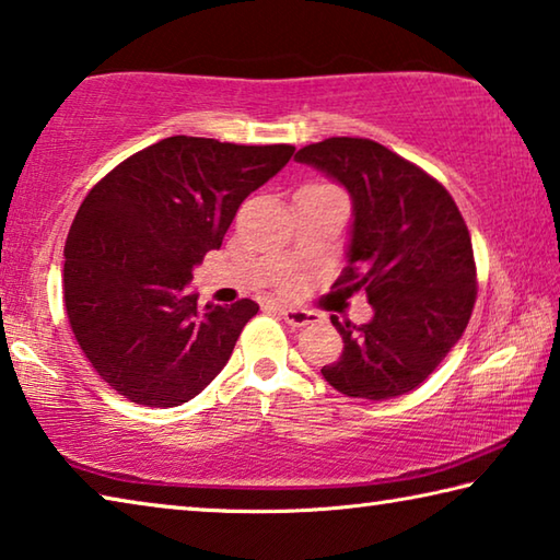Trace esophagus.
Here are the masks:
<instances>
[{
	"label": "esophagus",
	"mask_w": 560,
	"mask_h": 560,
	"mask_svg": "<svg viewBox=\"0 0 560 560\" xmlns=\"http://www.w3.org/2000/svg\"><path fill=\"white\" fill-rule=\"evenodd\" d=\"M280 317L285 319L290 327H307V325H312V322H317L315 312L298 310V307H280Z\"/></svg>",
	"instance_id": "34e87169"
}]
</instances>
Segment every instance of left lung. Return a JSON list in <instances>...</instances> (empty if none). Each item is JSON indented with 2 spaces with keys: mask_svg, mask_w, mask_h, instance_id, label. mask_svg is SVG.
I'll return each instance as SVG.
<instances>
[{
  "mask_svg": "<svg viewBox=\"0 0 560 560\" xmlns=\"http://www.w3.org/2000/svg\"><path fill=\"white\" fill-rule=\"evenodd\" d=\"M339 182L354 223L335 288L366 292L374 317H331L341 357L322 369L339 394L386 400L418 388L463 337L477 300L472 238L438 179L366 137H329L295 154Z\"/></svg>",
  "mask_w": 560,
  "mask_h": 560,
  "instance_id": "obj_1",
  "label": "left lung"
}]
</instances>
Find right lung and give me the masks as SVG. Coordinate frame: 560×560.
<instances>
[{
    "label": "right lung",
    "mask_w": 560,
    "mask_h": 560,
    "mask_svg": "<svg viewBox=\"0 0 560 560\" xmlns=\"http://www.w3.org/2000/svg\"><path fill=\"white\" fill-rule=\"evenodd\" d=\"M292 144L174 135L97 182L66 241L63 302L107 386L150 408L182 406L229 364L253 300L196 307L194 265L219 250L245 196L290 162Z\"/></svg>",
    "instance_id": "obj_1"
}]
</instances>
